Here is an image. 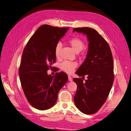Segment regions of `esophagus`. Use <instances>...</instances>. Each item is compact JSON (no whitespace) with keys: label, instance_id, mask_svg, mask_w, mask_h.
<instances>
[{"label":"esophagus","instance_id":"34e87169","mask_svg":"<svg viewBox=\"0 0 131 131\" xmlns=\"http://www.w3.org/2000/svg\"><path fill=\"white\" fill-rule=\"evenodd\" d=\"M68 79H69V81H72V78H71V76H68Z\"/></svg>","mask_w":131,"mask_h":131}]
</instances>
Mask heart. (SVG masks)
Listing matches in <instances>:
<instances>
[{"label": "heart", "instance_id": "b5f03b06", "mask_svg": "<svg viewBox=\"0 0 131 131\" xmlns=\"http://www.w3.org/2000/svg\"><path fill=\"white\" fill-rule=\"evenodd\" d=\"M68 42L71 46L72 49L75 52L78 53L80 52L85 48V43L83 40L79 38V37H74L70 39ZM61 49V45L60 43H57L55 48V55L57 59H59L60 57V53ZM77 67V63L74 62H70L68 61H65L60 64V69L63 71L71 74L75 68Z\"/></svg>", "mask_w": 131, "mask_h": 131}]
</instances>
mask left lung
<instances>
[{
	"label": "left lung",
	"instance_id": "1",
	"mask_svg": "<svg viewBox=\"0 0 131 131\" xmlns=\"http://www.w3.org/2000/svg\"><path fill=\"white\" fill-rule=\"evenodd\" d=\"M88 36L87 57L76 73L87 75L88 80L74 78L78 86L74 102L78 108L86 115L97 112L106 102L114 81L113 61L108 43L96 30L88 27L77 28L73 31ZM84 80V79H83Z\"/></svg>",
	"mask_w": 131,
	"mask_h": 131
}]
</instances>
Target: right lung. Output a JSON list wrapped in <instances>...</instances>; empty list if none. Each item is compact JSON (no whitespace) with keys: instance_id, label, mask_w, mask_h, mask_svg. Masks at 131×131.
I'll return each instance as SVG.
<instances>
[{"instance_id":"add662e5","label":"right lung","mask_w":131,"mask_h":131,"mask_svg":"<svg viewBox=\"0 0 131 131\" xmlns=\"http://www.w3.org/2000/svg\"><path fill=\"white\" fill-rule=\"evenodd\" d=\"M69 28L43 25L29 39L23 50L19 69L22 89L34 108L46 110L55 105L58 93L68 80L66 73L48 75L56 61L55 48Z\"/></svg>"}]
</instances>
